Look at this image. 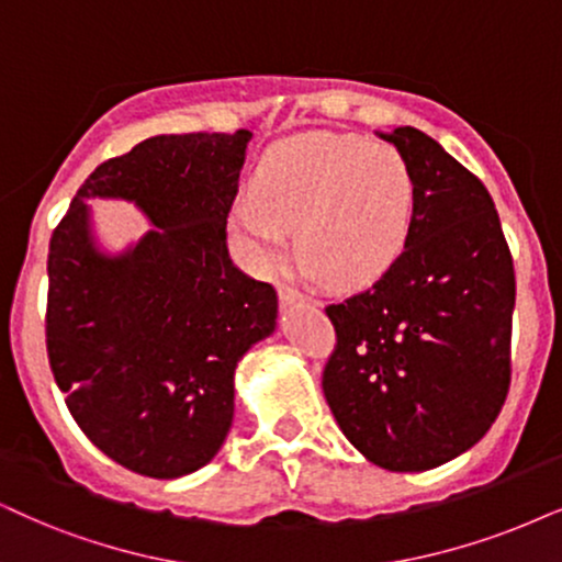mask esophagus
<instances>
[{
	"label": "esophagus",
	"mask_w": 562,
	"mask_h": 562,
	"mask_svg": "<svg viewBox=\"0 0 562 562\" xmlns=\"http://www.w3.org/2000/svg\"><path fill=\"white\" fill-rule=\"evenodd\" d=\"M277 293H280V303H282V305H293V303H316V301H311V297H305L303 293H297L295 288L285 285V282H280V285H277Z\"/></svg>",
	"instance_id": "obj_1"
}]
</instances>
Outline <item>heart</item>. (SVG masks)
Wrapping results in <instances>:
<instances>
[{
  "mask_svg": "<svg viewBox=\"0 0 562 562\" xmlns=\"http://www.w3.org/2000/svg\"><path fill=\"white\" fill-rule=\"evenodd\" d=\"M415 181L392 145L342 134H301L259 160L254 196L231 210L233 231L269 259L295 228V257L337 290L373 285L409 244Z\"/></svg>",
  "mask_w": 562,
  "mask_h": 562,
  "instance_id": "b5f03b06",
  "label": "heart"
}]
</instances>
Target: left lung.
<instances>
[{
	"mask_svg": "<svg viewBox=\"0 0 562 562\" xmlns=\"http://www.w3.org/2000/svg\"><path fill=\"white\" fill-rule=\"evenodd\" d=\"M415 181L400 261L363 293L326 305L334 420L368 461L425 472L472 449L510 386L516 274L493 196L436 139L396 126Z\"/></svg>",
	"mask_w": 562,
	"mask_h": 562,
	"instance_id": "obj_1",
	"label": "left lung"
}]
</instances>
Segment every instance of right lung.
I'll list each match as a JSON object with an SVG mask.
<instances>
[{
    "label": "right lung",
    "mask_w": 562,
    "mask_h": 562,
    "mask_svg": "<svg viewBox=\"0 0 562 562\" xmlns=\"http://www.w3.org/2000/svg\"><path fill=\"white\" fill-rule=\"evenodd\" d=\"M251 132L160 134L98 166L48 244L46 350L75 423L155 480L196 472L233 423V373L274 329L277 293L233 267L228 212ZM90 195L156 228L116 260L91 244Z\"/></svg>",
    "instance_id": "add662e5"
}]
</instances>
